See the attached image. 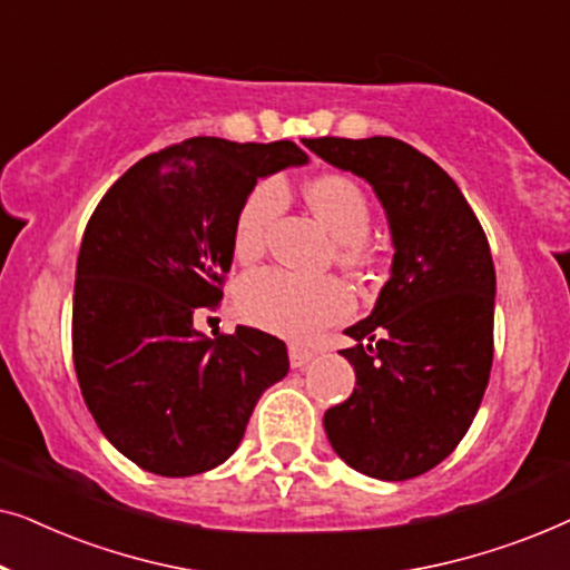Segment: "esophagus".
Instances as JSON below:
<instances>
[{
	"mask_svg": "<svg viewBox=\"0 0 570 570\" xmlns=\"http://www.w3.org/2000/svg\"><path fill=\"white\" fill-rule=\"evenodd\" d=\"M287 355H291V365H293V368H303V365H306V363L311 361V357H314V353H311V350L298 347V345L287 347Z\"/></svg>",
	"mask_w": 570,
	"mask_h": 570,
	"instance_id": "34e87169",
	"label": "esophagus"
}]
</instances>
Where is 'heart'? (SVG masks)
Here are the masks:
<instances>
[{"label":"heart","mask_w":570,"mask_h":570,"mask_svg":"<svg viewBox=\"0 0 570 570\" xmlns=\"http://www.w3.org/2000/svg\"><path fill=\"white\" fill-rule=\"evenodd\" d=\"M306 202L318 220L337 238V262L350 272H363L373 262L368 238L373 207L368 194L347 174H318L306 184ZM285 191L275 178L254 184L233 220V252L238 259H256L267 248L269 233L283 215ZM238 314L248 324L279 337L306 342L326 326L353 314V293L340 277H301L269 267L252 272L238 285Z\"/></svg>","instance_id":"1"}]
</instances>
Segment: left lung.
Returning <instances> with one entry per match:
<instances>
[{
    "label": "left lung",
    "mask_w": 570,
    "mask_h": 570,
    "mask_svg": "<svg viewBox=\"0 0 570 570\" xmlns=\"http://www.w3.org/2000/svg\"><path fill=\"white\" fill-rule=\"evenodd\" d=\"M365 178L386 209L392 277L345 334L355 389L326 410L332 449L376 480L441 464L478 415L493 365L495 267L488 236L446 170L394 137L303 139Z\"/></svg>",
    "instance_id": "obj_1"
}]
</instances>
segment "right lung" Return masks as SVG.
I'll return each mask as SVG.
<instances>
[{
    "label": "right lung",
    "mask_w": 570,
    "mask_h": 570,
    "mask_svg": "<svg viewBox=\"0 0 570 570\" xmlns=\"http://www.w3.org/2000/svg\"><path fill=\"white\" fill-rule=\"evenodd\" d=\"M291 139L194 137L135 163L98 202L77 256L72 357L108 441L147 472L189 478L223 464L287 373V347L238 326L194 330L220 306L233 220L256 178L303 166Z\"/></svg>",
    "instance_id": "add662e5"
}]
</instances>
